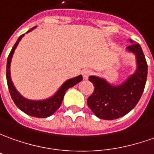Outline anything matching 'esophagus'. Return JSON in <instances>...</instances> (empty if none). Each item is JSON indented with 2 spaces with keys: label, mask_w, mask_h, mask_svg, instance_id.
Wrapping results in <instances>:
<instances>
[{
  "label": "esophagus",
  "mask_w": 154,
  "mask_h": 154,
  "mask_svg": "<svg viewBox=\"0 0 154 154\" xmlns=\"http://www.w3.org/2000/svg\"><path fill=\"white\" fill-rule=\"evenodd\" d=\"M82 75H83V77L85 79H87L90 75H92V71L91 69H84L82 71Z\"/></svg>",
  "instance_id": "obj_1"
}]
</instances>
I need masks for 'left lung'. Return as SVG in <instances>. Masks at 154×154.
Instances as JSON below:
<instances>
[{"mask_svg": "<svg viewBox=\"0 0 154 154\" xmlns=\"http://www.w3.org/2000/svg\"><path fill=\"white\" fill-rule=\"evenodd\" d=\"M127 49L135 54L137 70L122 85L114 86L99 77L89 78L95 89L93 94L88 97L87 105L100 119H117L128 114L135 107L143 93L148 64L143 49L138 43H132Z\"/></svg>", "mask_w": 154, "mask_h": 154, "instance_id": "left-lung-1", "label": "left lung"}]
</instances>
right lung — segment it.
<instances>
[{
  "label": "right lung",
  "mask_w": 154,
  "mask_h": 154,
  "mask_svg": "<svg viewBox=\"0 0 154 154\" xmlns=\"http://www.w3.org/2000/svg\"><path fill=\"white\" fill-rule=\"evenodd\" d=\"M36 26L31 28L28 32H30L32 29H34ZM24 34L21 35L17 39V41L16 42L14 46L12 48V49L11 51L10 54L7 58V63H6V81H7V85L9 89V92L11 96V98L13 100L14 103L17 107L22 111L24 113H26L27 115L31 116H34L38 118H45L48 116H50L53 115L55 111H57L60 106V105L62 103L63 99V96L65 95V92L70 87H73L76 84L80 82L83 77L82 75H79L77 77L72 78L66 80L64 83L62 85V86L59 88V90L54 96H52L50 98L43 100H31L26 99L23 96L20 95L18 91L16 90L14 87L11 79L10 75V66H11V61L12 59V56L14 54L16 48L18 45L20 40L22 38V37Z\"/></svg>",
  "instance_id": "1"
}]
</instances>
